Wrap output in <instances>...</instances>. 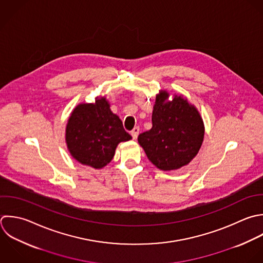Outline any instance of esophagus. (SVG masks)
Here are the masks:
<instances>
[{
	"label": "esophagus",
	"mask_w": 263,
	"mask_h": 263,
	"mask_svg": "<svg viewBox=\"0 0 263 263\" xmlns=\"http://www.w3.org/2000/svg\"><path fill=\"white\" fill-rule=\"evenodd\" d=\"M138 134H139V128H138V127H135V128L131 131V135H132V137H133L134 140L137 138Z\"/></svg>",
	"instance_id": "esophagus-1"
}]
</instances>
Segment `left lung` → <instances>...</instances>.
<instances>
[{
	"instance_id": "1",
	"label": "left lung",
	"mask_w": 263,
	"mask_h": 263,
	"mask_svg": "<svg viewBox=\"0 0 263 263\" xmlns=\"http://www.w3.org/2000/svg\"><path fill=\"white\" fill-rule=\"evenodd\" d=\"M161 90L156 96L151 130L139 134L138 143L160 170L186 166L198 155L205 135L203 119L187 98Z\"/></svg>"
}]
</instances>
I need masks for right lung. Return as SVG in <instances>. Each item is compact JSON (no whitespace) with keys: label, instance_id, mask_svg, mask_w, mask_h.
<instances>
[{"label":"right lung","instance_id":"obj_1","mask_svg":"<svg viewBox=\"0 0 263 263\" xmlns=\"http://www.w3.org/2000/svg\"><path fill=\"white\" fill-rule=\"evenodd\" d=\"M132 139L120 118L110 110L105 96L94 103H80L71 111L65 142L70 156L82 165L94 169L105 167L112 159L120 142Z\"/></svg>","mask_w":263,"mask_h":263}]
</instances>
